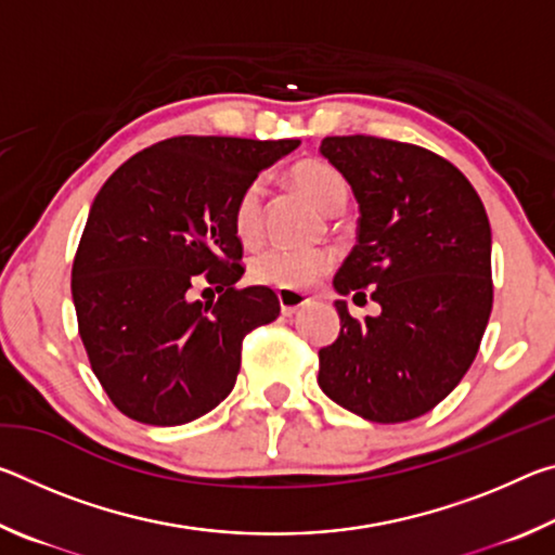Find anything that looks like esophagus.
I'll use <instances>...</instances> for the list:
<instances>
[{"label": "esophagus", "instance_id": "34e87169", "mask_svg": "<svg viewBox=\"0 0 555 555\" xmlns=\"http://www.w3.org/2000/svg\"><path fill=\"white\" fill-rule=\"evenodd\" d=\"M276 296L281 304V313L284 315H294L296 311H300V308L311 304V298H308L306 294H298V291H288V288H279Z\"/></svg>", "mask_w": 555, "mask_h": 555}]
</instances>
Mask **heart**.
<instances>
[{"label": "heart", "mask_w": 555, "mask_h": 555, "mask_svg": "<svg viewBox=\"0 0 555 555\" xmlns=\"http://www.w3.org/2000/svg\"><path fill=\"white\" fill-rule=\"evenodd\" d=\"M288 181L298 193L325 212H337L350 198V183L333 164L323 158H304L291 166ZM232 230L242 244H257L264 234V185L249 181L242 188L232 208ZM335 267L331 249H284L271 247L259 251L249 264V276L261 286L308 291L327 276Z\"/></svg>", "instance_id": "1"}]
</instances>
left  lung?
I'll return each mask as SVG.
<instances>
[{"mask_svg":"<svg viewBox=\"0 0 555 555\" xmlns=\"http://www.w3.org/2000/svg\"><path fill=\"white\" fill-rule=\"evenodd\" d=\"M321 154L360 203L357 244L333 284L379 315L352 318L318 352L335 403L401 424L436 409L480 350L492 313V234L480 195L448 158L367 134L325 137Z\"/></svg>","mask_w":555,"mask_h":555,"instance_id":"left-lung-1","label":"left lung"}]
</instances>
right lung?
<instances>
[{
	"instance_id": "obj_1",
	"label": "right lung",
	"mask_w": 555,
	"mask_h": 555,
	"mask_svg": "<svg viewBox=\"0 0 555 555\" xmlns=\"http://www.w3.org/2000/svg\"><path fill=\"white\" fill-rule=\"evenodd\" d=\"M298 144L171 137L100 188L70 291L90 367L125 416L181 426L232 391L242 340L281 311L271 288L234 286L244 264L232 208L261 168ZM195 283H210L219 298L193 301Z\"/></svg>"
}]
</instances>
